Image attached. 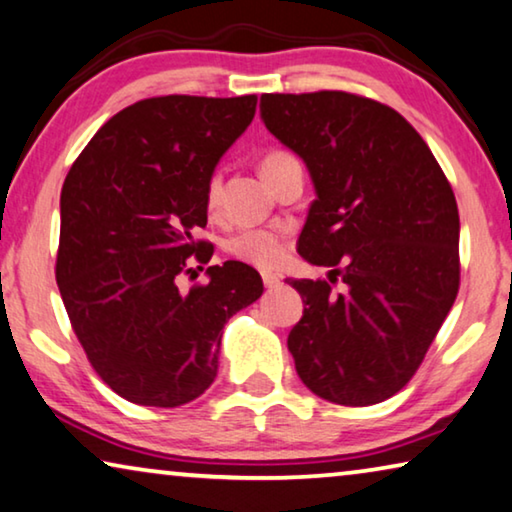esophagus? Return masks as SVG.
Returning a JSON list of instances; mask_svg holds the SVG:
<instances>
[{"label":"esophagus","mask_w":512,"mask_h":512,"mask_svg":"<svg viewBox=\"0 0 512 512\" xmlns=\"http://www.w3.org/2000/svg\"><path fill=\"white\" fill-rule=\"evenodd\" d=\"M262 280H264V285L269 287V289H273V287H278L280 285V276H276V273H262Z\"/></svg>","instance_id":"esophagus-1"}]
</instances>
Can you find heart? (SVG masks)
Wrapping results in <instances>:
<instances>
[{"label":"heart","mask_w":512,"mask_h":512,"mask_svg":"<svg viewBox=\"0 0 512 512\" xmlns=\"http://www.w3.org/2000/svg\"><path fill=\"white\" fill-rule=\"evenodd\" d=\"M289 154L285 151H271L269 156L264 158V165L276 163V160L285 158ZM218 195H220V177L213 174L207 183V204L209 207H216L218 204ZM227 250L232 255H236L243 262L255 264L259 269H271L276 266L282 257H285V241L278 232H269V230H246L241 234H236L234 239L227 243Z\"/></svg>","instance_id":"obj_1"}]
</instances>
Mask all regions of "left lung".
Returning a JSON list of instances; mask_svg holds the SVG:
<instances>
[{"mask_svg":"<svg viewBox=\"0 0 512 512\" xmlns=\"http://www.w3.org/2000/svg\"><path fill=\"white\" fill-rule=\"evenodd\" d=\"M271 135L308 167L299 255L340 275L289 280L305 303L287 347L319 398L368 407L414 377L460 287L451 183L402 114L347 91L264 94Z\"/></svg>","mask_w":512,"mask_h":512,"instance_id":"obj_1","label":"left lung"}]
</instances>
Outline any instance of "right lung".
<instances>
[{"mask_svg": "<svg viewBox=\"0 0 512 512\" xmlns=\"http://www.w3.org/2000/svg\"><path fill=\"white\" fill-rule=\"evenodd\" d=\"M257 96H158L105 121L61 188L57 285L89 363L142 407H179L218 375L223 326L264 292L253 266H209L207 183L255 117ZM193 271V269H188Z\"/></svg>", "mask_w": 512, "mask_h": 512, "instance_id": "obj_1", "label": "right lung"}]
</instances>
